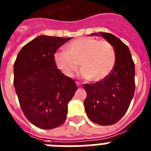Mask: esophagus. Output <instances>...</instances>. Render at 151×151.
<instances>
[{"label": "esophagus", "instance_id": "34e87169", "mask_svg": "<svg viewBox=\"0 0 151 151\" xmlns=\"http://www.w3.org/2000/svg\"><path fill=\"white\" fill-rule=\"evenodd\" d=\"M76 84H77V86H78V87H81V83H80L79 82H76Z\"/></svg>", "mask_w": 151, "mask_h": 151}]
</instances>
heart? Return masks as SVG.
I'll return each mask as SVG.
<instances>
[{
	"instance_id": "heart-1",
	"label": "heart",
	"mask_w": 151,
	"mask_h": 151,
	"mask_svg": "<svg viewBox=\"0 0 151 151\" xmlns=\"http://www.w3.org/2000/svg\"><path fill=\"white\" fill-rule=\"evenodd\" d=\"M65 50L55 52L54 60L57 68L68 78L78 71L80 63L81 76L93 82L103 81L112 71L115 64V52L105 40L80 37L68 44Z\"/></svg>"
}]
</instances>
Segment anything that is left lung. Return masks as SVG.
<instances>
[{
  "label": "left lung",
  "mask_w": 151,
  "mask_h": 151,
  "mask_svg": "<svg viewBox=\"0 0 151 151\" xmlns=\"http://www.w3.org/2000/svg\"><path fill=\"white\" fill-rule=\"evenodd\" d=\"M99 34L114 47L115 64L103 81L83 85L87 92L83 104L91 121L107 126L121 120L130 106L135 91V66L126 44L110 33Z\"/></svg>",
  "instance_id": "1"
}]
</instances>
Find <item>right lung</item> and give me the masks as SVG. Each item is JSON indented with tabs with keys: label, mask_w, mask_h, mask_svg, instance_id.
Returning <instances> with one entry per match:
<instances>
[{
	"label": "right lung",
	"mask_w": 151,
	"mask_h": 151,
	"mask_svg": "<svg viewBox=\"0 0 151 151\" xmlns=\"http://www.w3.org/2000/svg\"><path fill=\"white\" fill-rule=\"evenodd\" d=\"M40 35L24 45L14 64V85L26 118L40 129L64 124L68 104L78 90L75 81L55 65L54 55L70 40Z\"/></svg>",
	"instance_id": "add662e5"
}]
</instances>
